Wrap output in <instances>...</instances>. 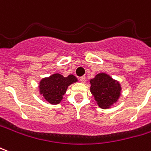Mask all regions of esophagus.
Instances as JSON below:
<instances>
[{"label":"esophagus","mask_w":151,"mask_h":151,"mask_svg":"<svg viewBox=\"0 0 151 151\" xmlns=\"http://www.w3.org/2000/svg\"><path fill=\"white\" fill-rule=\"evenodd\" d=\"M80 81H81V83H85L86 82V77L85 76H82L80 78Z\"/></svg>","instance_id":"34e87169"}]
</instances>
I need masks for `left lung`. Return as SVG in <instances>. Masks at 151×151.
I'll return each mask as SVG.
<instances>
[{"instance_id": "left-lung-1", "label": "left lung", "mask_w": 151, "mask_h": 151, "mask_svg": "<svg viewBox=\"0 0 151 151\" xmlns=\"http://www.w3.org/2000/svg\"><path fill=\"white\" fill-rule=\"evenodd\" d=\"M90 92L101 109H110L122 93L120 82L105 73H99L90 81Z\"/></svg>"}]
</instances>
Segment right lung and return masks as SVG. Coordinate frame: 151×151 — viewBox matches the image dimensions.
Masks as SVG:
<instances>
[{
  "label": "right lung",
  "instance_id": "add662e5",
  "mask_svg": "<svg viewBox=\"0 0 151 151\" xmlns=\"http://www.w3.org/2000/svg\"><path fill=\"white\" fill-rule=\"evenodd\" d=\"M78 81V78L73 74L64 77L60 73H53L41 79L38 86L39 93L49 103L58 105L63 99L68 87Z\"/></svg>",
  "mask_w": 151,
  "mask_h": 151
}]
</instances>
